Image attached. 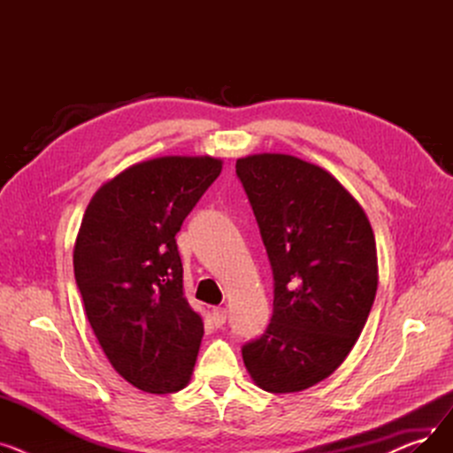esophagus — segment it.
I'll use <instances>...</instances> for the list:
<instances>
[{
	"label": "esophagus",
	"instance_id": "1",
	"mask_svg": "<svg viewBox=\"0 0 453 453\" xmlns=\"http://www.w3.org/2000/svg\"><path fill=\"white\" fill-rule=\"evenodd\" d=\"M227 319V311L226 308H212V325L214 326H222Z\"/></svg>",
	"mask_w": 453,
	"mask_h": 453
}]
</instances>
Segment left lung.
<instances>
[{
    "mask_svg": "<svg viewBox=\"0 0 453 453\" xmlns=\"http://www.w3.org/2000/svg\"><path fill=\"white\" fill-rule=\"evenodd\" d=\"M273 272L266 332L242 347L253 382L297 393L334 372L360 338L378 287L369 219L321 166L288 154L236 159Z\"/></svg>",
    "mask_w": 453,
    "mask_h": 453,
    "instance_id": "left-lung-1",
    "label": "left lung"
}]
</instances>
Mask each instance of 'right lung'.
<instances>
[{
	"label": "right lung",
	"mask_w": 453,
	"mask_h": 453,
	"mask_svg": "<svg viewBox=\"0 0 453 453\" xmlns=\"http://www.w3.org/2000/svg\"><path fill=\"white\" fill-rule=\"evenodd\" d=\"M220 171L211 156L142 161L84 212L73 268L88 321L111 367L145 393H176L193 374L203 321L183 296L176 233Z\"/></svg>",
	"instance_id": "add662e5"
}]
</instances>
